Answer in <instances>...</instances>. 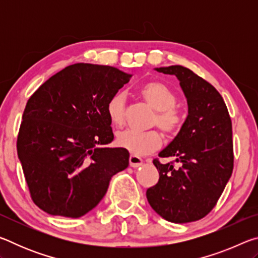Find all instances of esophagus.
<instances>
[{
  "label": "esophagus",
  "instance_id": "1",
  "mask_svg": "<svg viewBox=\"0 0 258 258\" xmlns=\"http://www.w3.org/2000/svg\"><path fill=\"white\" fill-rule=\"evenodd\" d=\"M142 164H143V160L140 158V157L134 156V155L130 157V166H131V167L137 168V167H140V166H141Z\"/></svg>",
  "mask_w": 258,
  "mask_h": 258
}]
</instances>
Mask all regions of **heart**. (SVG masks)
Instances as JSON below:
<instances>
[{
	"instance_id": "obj_1",
	"label": "heart",
	"mask_w": 258,
	"mask_h": 258,
	"mask_svg": "<svg viewBox=\"0 0 258 258\" xmlns=\"http://www.w3.org/2000/svg\"><path fill=\"white\" fill-rule=\"evenodd\" d=\"M142 99L157 111L155 123L167 135H175L181 130L183 119L175 108L176 95L167 85L160 82H150L140 90ZM107 115L115 126L125 121V95L117 92L107 103ZM117 145L135 156H143L155 151L161 143L160 135L156 131L138 132L126 130L117 134Z\"/></svg>"
}]
</instances>
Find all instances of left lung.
Segmentation results:
<instances>
[{"label":"left lung","instance_id":"left-lung-1","mask_svg":"<svg viewBox=\"0 0 258 258\" xmlns=\"http://www.w3.org/2000/svg\"><path fill=\"white\" fill-rule=\"evenodd\" d=\"M174 75L187 103V116L159 157H175L171 163L154 160L159 181L147 190L152 209L166 221L187 223L212 211L233 169L232 123L215 87L182 66L155 68Z\"/></svg>","mask_w":258,"mask_h":258}]
</instances>
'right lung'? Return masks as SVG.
Listing matches in <instances>:
<instances>
[{"mask_svg":"<svg viewBox=\"0 0 258 258\" xmlns=\"http://www.w3.org/2000/svg\"><path fill=\"white\" fill-rule=\"evenodd\" d=\"M131 74L75 63L50 77L29 98L17 151L33 202L51 215L78 218L101 202L111 177L128 166L113 140L107 103Z\"/></svg>","mask_w":258,"mask_h":258,"instance_id":"1","label":"right lung"}]
</instances>
